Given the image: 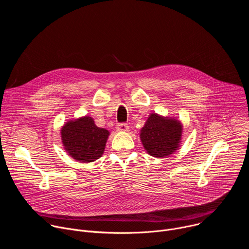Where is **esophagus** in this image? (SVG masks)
I'll return each mask as SVG.
<instances>
[{"label": "esophagus", "instance_id": "obj_1", "mask_svg": "<svg viewBox=\"0 0 249 249\" xmlns=\"http://www.w3.org/2000/svg\"><path fill=\"white\" fill-rule=\"evenodd\" d=\"M116 129L117 131H120V132H127L129 130V126L126 123H120L117 125Z\"/></svg>", "mask_w": 249, "mask_h": 249}]
</instances>
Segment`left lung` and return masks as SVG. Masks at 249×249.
Instances as JSON below:
<instances>
[{"label":"left lung","instance_id":"obj_1","mask_svg":"<svg viewBox=\"0 0 249 249\" xmlns=\"http://www.w3.org/2000/svg\"><path fill=\"white\" fill-rule=\"evenodd\" d=\"M182 126L173 118L151 114L141 130V141L149 155L162 158L174 153L179 147Z\"/></svg>","mask_w":249,"mask_h":249}]
</instances>
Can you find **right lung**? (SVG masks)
<instances>
[{"mask_svg": "<svg viewBox=\"0 0 249 249\" xmlns=\"http://www.w3.org/2000/svg\"><path fill=\"white\" fill-rule=\"evenodd\" d=\"M61 135L63 145L71 157L78 161L91 162L103 154L109 132L97 127L91 117L85 116L66 123Z\"/></svg>", "mask_w": 249, "mask_h": 249, "instance_id": "right-lung-1", "label": "right lung"}]
</instances>
